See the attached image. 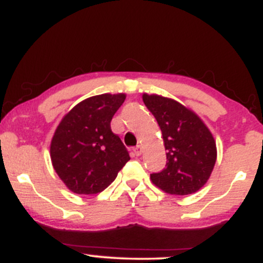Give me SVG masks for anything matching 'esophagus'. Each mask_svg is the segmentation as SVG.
<instances>
[{
	"label": "esophagus",
	"mask_w": 263,
	"mask_h": 263,
	"mask_svg": "<svg viewBox=\"0 0 263 263\" xmlns=\"http://www.w3.org/2000/svg\"><path fill=\"white\" fill-rule=\"evenodd\" d=\"M134 153L136 156H141V153H142V147L141 146H136L135 148H134Z\"/></svg>",
	"instance_id": "esophagus-1"
}]
</instances>
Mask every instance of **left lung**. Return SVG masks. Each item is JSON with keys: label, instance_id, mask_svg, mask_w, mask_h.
Listing matches in <instances>:
<instances>
[{"label": "left lung", "instance_id": "obj_1", "mask_svg": "<svg viewBox=\"0 0 263 263\" xmlns=\"http://www.w3.org/2000/svg\"><path fill=\"white\" fill-rule=\"evenodd\" d=\"M156 117L167 151V163L151 180L168 194L188 195L209 179L216 162V144L209 128L189 108L172 99L143 93Z\"/></svg>", "mask_w": 263, "mask_h": 263}]
</instances>
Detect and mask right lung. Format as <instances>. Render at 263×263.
Instances as JSON below:
<instances>
[{"label":"right lung","mask_w":263,"mask_h":263,"mask_svg":"<svg viewBox=\"0 0 263 263\" xmlns=\"http://www.w3.org/2000/svg\"><path fill=\"white\" fill-rule=\"evenodd\" d=\"M125 93H102L79 102L63 117L50 143V158L60 179L77 194H98L129 161L111 120Z\"/></svg>","instance_id":"add662e5"}]
</instances>
